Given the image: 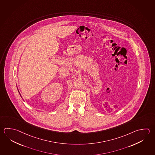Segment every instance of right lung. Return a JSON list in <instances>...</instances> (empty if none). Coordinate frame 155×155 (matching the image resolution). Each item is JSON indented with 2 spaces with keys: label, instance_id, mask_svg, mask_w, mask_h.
Listing matches in <instances>:
<instances>
[{
  "label": "right lung",
  "instance_id": "add662e5",
  "mask_svg": "<svg viewBox=\"0 0 155 155\" xmlns=\"http://www.w3.org/2000/svg\"><path fill=\"white\" fill-rule=\"evenodd\" d=\"M18 93H19V94H20V92H19V91H18Z\"/></svg>",
  "mask_w": 155,
  "mask_h": 155
}]
</instances>
